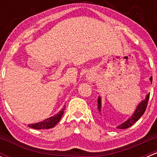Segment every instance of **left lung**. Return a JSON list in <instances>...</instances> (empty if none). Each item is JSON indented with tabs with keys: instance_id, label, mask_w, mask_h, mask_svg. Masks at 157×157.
I'll return each mask as SVG.
<instances>
[{
	"instance_id": "1",
	"label": "left lung",
	"mask_w": 157,
	"mask_h": 157,
	"mask_svg": "<svg viewBox=\"0 0 157 157\" xmlns=\"http://www.w3.org/2000/svg\"><path fill=\"white\" fill-rule=\"evenodd\" d=\"M152 77H150V80L152 83ZM149 98H150V93L146 96V98H145L144 100H142L140 103L137 105V108L135 109L134 110V113L133 115H131L130 118H128L127 120H126L124 122L121 123V124L117 127V128H119V129H125V128H128L131 127V125L134 124L140 117L143 115V114L145 112V110H146L147 106V103H148L149 101ZM98 111H99V115H102V113H101V109H102V99H101L100 96L98 97Z\"/></svg>"
}]
</instances>
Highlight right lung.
<instances>
[{
    "label": "right lung",
    "instance_id": "right-lung-1",
    "mask_svg": "<svg viewBox=\"0 0 157 157\" xmlns=\"http://www.w3.org/2000/svg\"><path fill=\"white\" fill-rule=\"evenodd\" d=\"M64 108H63L58 112V114L55 115L54 116L50 117V118H47V119L44 120V121H40V122L36 123V124H29V127L34 128V129H49V128H52L55 127L59 121L61 120V117H62L63 114H64Z\"/></svg>",
    "mask_w": 157,
    "mask_h": 157
}]
</instances>
